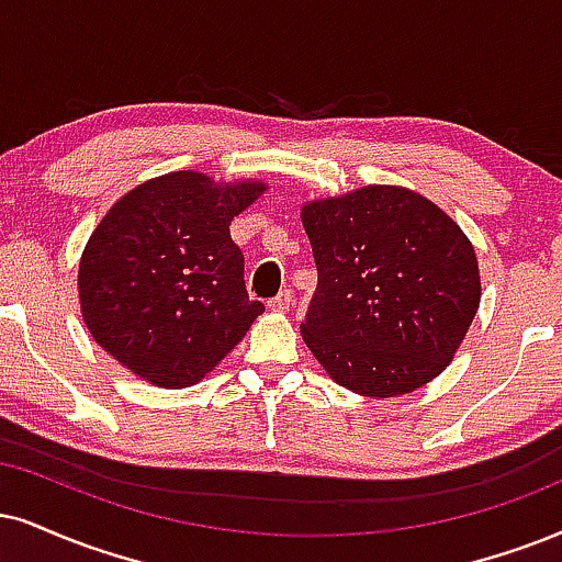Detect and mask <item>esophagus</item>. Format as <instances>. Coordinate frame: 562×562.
I'll use <instances>...</instances> for the list:
<instances>
[{"instance_id":"34e87169","label":"esophagus","mask_w":562,"mask_h":562,"mask_svg":"<svg viewBox=\"0 0 562 562\" xmlns=\"http://www.w3.org/2000/svg\"><path fill=\"white\" fill-rule=\"evenodd\" d=\"M268 307L273 310V313H286V310L292 307V292H289V289H283V292H279L273 300L268 302Z\"/></svg>"}]
</instances>
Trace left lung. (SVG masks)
<instances>
[{"label": "left lung", "instance_id": "1", "mask_svg": "<svg viewBox=\"0 0 562 562\" xmlns=\"http://www.w3.org/2000/svg\"><path fill=\"white\" fill-rule=\"evenodd\" d=\"M317 286L302 338L338 385L412 393L453 359L480 307L472 241L438 205L372 184L302 207Z\"/></svg>", "mask_w": 562, "mask_h": 562}]
</instances>
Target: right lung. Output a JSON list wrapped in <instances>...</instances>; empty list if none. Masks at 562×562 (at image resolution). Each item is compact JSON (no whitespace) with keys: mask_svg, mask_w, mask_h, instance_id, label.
Returning <instances> with one entry per match:
<instances>
[{"mask_svg":"<svg viewBox=\"0 0 562 562\" xmlns=\"http://www.w3.org/2000/svg\"><path fill=\"white\" fill-rule=\"evenodd\" d=\"M262 190L175 171L114 203L90 234L78 273L95 344L161 387L205 378L266 310L249 300L245 255L228 232Z\"/></svg>","mask_w":562,"mask_h":562,"instance_id":"obj_1","label":"right lung"}]
</instances>
